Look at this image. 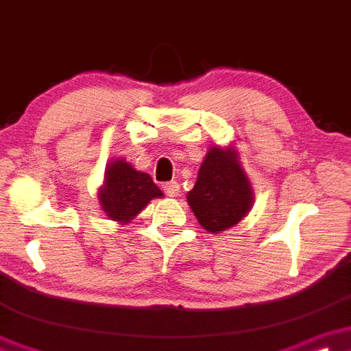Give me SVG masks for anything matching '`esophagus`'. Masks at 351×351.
<instances>
[{"label":"esophagus","instance_id":"1","mask_svg":"<svg viewBox=\"0 0 351 351\" xmlns=\"http://www.w3.org/2000/svg\"><path fill=\"white\" fill-rule=\"evenodd\" d=\"M162 189H164V192L169 195V197H177L180 191L179 184H177L176 180H172V182H165L164 186H162Z\"/></svg>","mask_w":351,"mask_h":351}]
</instances>
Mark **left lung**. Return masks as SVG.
<instances>
[{
    "mask_svg": "<svg viewBox=\"0 0 351 351\" xmlns=\"http://www.w3.org/2000/svg\"><path fill=\"white\" fill-rule=\"evenodd\" d=\"M187 202L209 232L226 231L250 213L252 187L234 150L213 147L207 152Z\"/></svg>",
    "mask_w": 351,
    "mask_h": 351,
    "instance_id": "8db88e82",
    "label": "left lung"
}]
</instances>
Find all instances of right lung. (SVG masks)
Here are the masks:
<instances>
[{"mask_svg": "<svg viewBox=\"0 0 351 351\" xmlns=\"http://www.w3.org/2000/svg\"><path fill=\"white\" fill-rule=\"evenodd\" d=\"M154 197H162V191L149 174L135 171L123 159L108 165L99 199L101 209L110 219L125 224Z\"/></svg>", "mask_w": 351, "mask_h": 351, "instance_id": "right-lung-1", "label": "right lung"}]
</instances>
